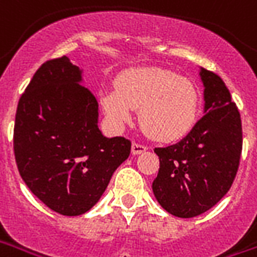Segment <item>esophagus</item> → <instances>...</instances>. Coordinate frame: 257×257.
<instances>
[{
	"label": "esophagus",
	"mask_w": 257,
	"mask_h": 257,
	"mask_svg": "<svg viewBox=\"0 0 257 257\" xmlns=\"http://www.w3.org/2000/svg\"><path fill=\"white\" fill-rule=\"evenodd\" d=\"M147 150L146 146L143 144H139V143H132V154L134 155H139V154H143L144 151Z\"/></svg>",
	"instance_id": "1"
}]
</instances>
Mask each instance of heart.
I'll return each instance as SVG.
<instances>
[{
	"label": "heart",
	"instance_id": "obj_1",
	"mask_svg": "<svg viewBox=\"0 0 257 257\" xmlns=\"http://www.w3.org/2000/svg\"><path fill=\"white\" fill-rule=\"evenodd\" d=\"M100 104L114 129H122L140 109V125L148 136L176 142L196 123L199 95L191 81L174 72L138 68L121 73L115 88L102 92Z\"/></svg>",
	"mask_w": 257,
	"mask_h": 257
}]
</instances>
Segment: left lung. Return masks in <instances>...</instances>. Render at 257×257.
I'll use <instances>...</instances> for the list:
<instances>
[{"label": "left lung", "mask_w": 257, "mask_h": 257, "mask_svg": "<svg viewBox=\"0 0 257 257\" xmlns=\"http://www.w3.org/2000/svg\"><path fill=\"white\" fill-rule=\"evenodd\" d=\"M204 115L181 142L155 148L159 172L153 182L158 203L178 218L206 212L234 181L242 150L238 109L223 80L200 68Z\"/></svg>", "instance_id": "1"}]
</instances>
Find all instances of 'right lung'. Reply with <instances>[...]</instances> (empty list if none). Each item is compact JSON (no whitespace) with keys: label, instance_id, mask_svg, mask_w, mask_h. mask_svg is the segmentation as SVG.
Wrapping results in <instances>:
<instances>
[{"label":"right lung","instance_id":"right-lung-1","mask_svg":"<svg viewBox=\"0 0 257 257\" xmlns=\"http://www.w3.org/2000/svg\"><path fill=\"white\" fill-rule=\"evenodd\" d=\"M66 56L46 61L19 100L13 150L23 181L50 210L84 214L131 154L125 138L98 128V100Z\"/></svg>","mask_w":257,"mask_h":257}]
</instances>
